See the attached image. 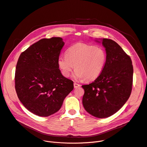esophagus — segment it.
<instances>
[{
  "label": "esophagus",
  "mask_w": 147,
  "mask_h": 147,
  "mask_svg": "<svg viewBox=\"0 0 147 147\" xmlns=\"http://www.w3.org/2000/svg\"><path fill=\"white\" fill-rule=\"evenodd\" d=\"M80 86V85L78 84H77V83H76V82H74V88H78V87H79Z\"/></svg>",
  "instance_id": "34e87169"
}]
</instances>
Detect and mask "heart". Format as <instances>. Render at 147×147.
Segmentation results:
<instances>
[{
  "mask_svg": "<svg viewBox=\"0 0 147 147\" xmlns=\"http://www.w3.org/2000/svg\"><path fill=\"white\" fill-rule=\"evenodd\" d=\"M107 61V55L102 48L77 43L67 50L66 55L59 57L57 65L65 77H68L74 68V78L91 81L100 75Z\"/></svg>",
  "mask_w": 147,
  "mask_h": 147,
  "instance_id": "obj_1",
  "label": "heart"
}]
</instances>
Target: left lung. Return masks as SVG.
<instances>
[{"instance_id":"left-lung-1","label":"left lung","mask_w":147,"mask_h":147,"mask_svg":"<svg viewBox=\"0 0 147 147\" xmlns=\"http://www.w3.org/2000/svg\"><path fill=\"white\" fill-rule=\"evenodd\" d=\"M102 41L107 55V63L94 81L82 86L84 90L82 104L90 115L106 118L116 113L129 98L133 67L130 57L115 41L107 38Z\"/></svg>"}]
</instances>
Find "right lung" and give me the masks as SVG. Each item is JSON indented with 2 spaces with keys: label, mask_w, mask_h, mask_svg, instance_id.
I'll return each instance as SVG.
<instances>
[{
  "label": "right lung",
  "mask_w": 147,
  "mask_h": 147,
  "mask_svg": "<svg viewBox=\"0 0 147 147\" xmlns=\"http://www.w3.org/2000/svg\"><path fill=\"white\" fill-rule=\"evenodd\" d=\"M65 42L60 37L44 38L21 53L15 72L19 100L29 111L47 117L57 112L73 90V81L63 76L57 60Z\"/></svg>",
  "instance_id": "right-lung-1"
}]
</instances>
